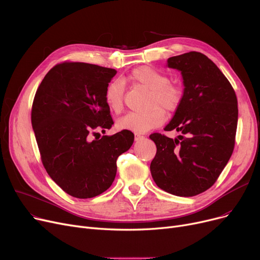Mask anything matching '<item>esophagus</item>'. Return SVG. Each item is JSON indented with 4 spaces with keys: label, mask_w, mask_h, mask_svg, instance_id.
<instances>
[{
    "label": "esophagus",
    "mask_w": 260,
    "mask_h": 260,
    "mask_svg": "<svg viewBox=\"0 0 260 260\" xmlns=\"http://www.w3.org/2000/svg\"><path fill=\"white\" fill-rule=\"evenodd\" d=\"M134 140H135L136 142L142 141V140H144V136H143V135H141V134H139V133H135V135H134Z\"/></svg>",
    "instance_id": "obj_1"
}]
</instances>
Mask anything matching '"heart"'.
<instances>
[{
    "label": "heart",
    "instance_id": "b5f03b06",
    "mask_svg": "<svg viewBox=\"0 0 260 260\" xmlns=\"http://www.w3.org/2000/svg\"><path fill=\"white\" fill-rule=\"evenodd\" d=\"M129 80L136 86L150 91L146 113L130 112L116 120L119 130L135 133H145L159 127L165 121V111L173 113L179 109L184 100V90L178 85L171 84L168 76L153 68L141 66L135 68L129 75ZM125 84L115 80L108 84L105 90V102L108 108L118 113L123 110Z\"/></svg>",
    "mask_w": 260,
    "mask_h": 260
}]
</instances>
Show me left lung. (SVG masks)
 I'll return each mask as SVG.
<instances>
[{
	"label": "left lung",
	"instance_id": "left-lung-1",
	"mask_svg": "<svg viewBox=\"0 0 260 260\" xmlns=\"http://www.w3.org/2000/svg\"><path fill=\"white\" fill-rule=\"evenodd\" d=\"M167 66L180 71L185 88L179 109L165 130L181 135L174 140L150 135L157 149L150 171L161 190L195 196L214 185L233 153L237 99L223 73L201 52L169 57Z\"/></svg>",
	"mask_w": 260,
	"mask_h": 260
}]
</instances>
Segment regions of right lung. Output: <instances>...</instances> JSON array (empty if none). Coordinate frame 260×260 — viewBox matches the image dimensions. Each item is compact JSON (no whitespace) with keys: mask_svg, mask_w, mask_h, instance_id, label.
<instances>
[{"mask_svg":"<svg viewBox=\"0 0 260 260\" xmlns=\"http://www.w3.org/2000/svg\"><path fill=\"white\" fill-rule=\"evenodd\" d=\"M115 69L87 63H63L45 75L32 104L31 124L46 171L57 186L76 198H91L109 189L116 159L134 135L105 133L113 120L105 102Z\"/></svg>","mask_w":260,"mask_h":260,"instance_id":"obj_1","label":"right lung"}]
</instances>
